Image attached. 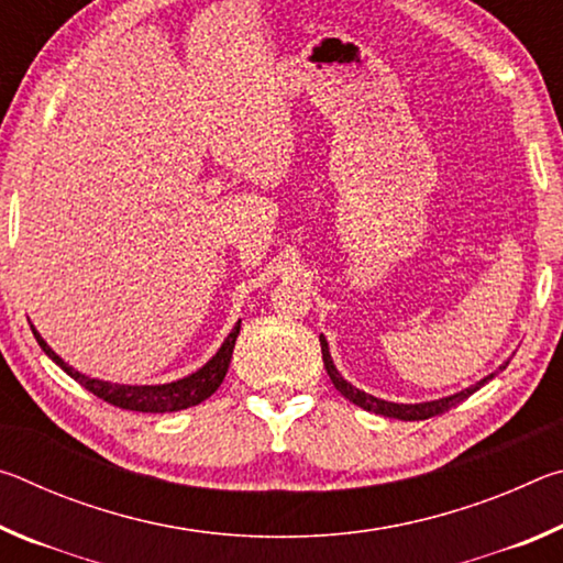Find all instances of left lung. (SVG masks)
<instances>
[{"mask_svg": "<svg viewBox=\"0 0 563 563\" xmlns=\"http://www.w3.org/2000/svg\"><path fill=\"white\" fill-rule=\"evenodd\" d=\"M320 347H322V362H325L328 375H330L332 385L338 387V393H340L342 397H347L352 405L367 409V412H375V415H383V417H395V419H402V422H415V419H430V417L442 415V412H446V409H450V407L460 405L462 399L474 395L476 389L487 385L489 379H492L494 375H497V373H492V375H487L484 379H479V383H476V385L462 389V393H454V395H450V397H440V399H430V402H415V405L387 402V399H379V397H375V395H367V393H362V389L352 387V385L347 383V379L338 373L335 362H332V357H330L328 340L322 338V335H320ZM507 365H509V362H504V365H501L499 369H504Z\"/></svg>", "mask_w": 563, "mask_h": 563, "instance_id": "left-lung-1", "label": "left lung"}]
</instances>
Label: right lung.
Masks as SVG:
<instances>
[{
    "label": "right lung",
    "instance_id": "add662e5",
    "mask_svg": "<svg viewBox=\"0 0 563 563\" xmlns=\"http://www.w3.org/2000/svg\"><path fill=\"white\" fill-rule=\"evenodd\" d=\"M238 332H241V320L235 322L231 335L223 340V345L218 347L216 355L208 360L201 369H196L194 375H186L166 385H119V383H109V379L89 377L79 373V369H74L71 365H66V362L56 355L49 345H46V340L36 330H34V338L40 342V347L64 369L66 375L76 379L81 387H87L89 393L101 397L103 402L121 409H131V412L164 415V412H178V409L201 405L203 399L211 397L216 389L221 387L223 377L228 373V365H231Z\"/></svg>",
    "mask_w": 563,
    "mask_h": 563
}]
</instances>
